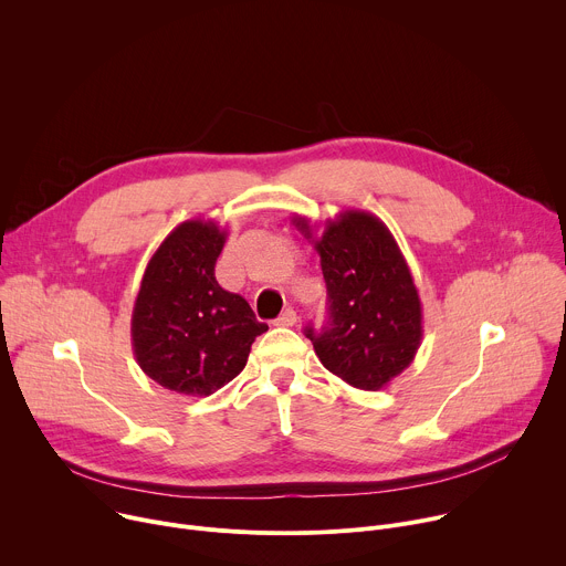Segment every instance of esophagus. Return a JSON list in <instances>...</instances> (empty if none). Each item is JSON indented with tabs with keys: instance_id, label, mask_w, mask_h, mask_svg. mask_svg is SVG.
<instances>
[{
	"instance_id": "34e87169",
	"label": "esophagus",
	"mask_w": 566,
	"mask_h": 566,
	"mask_svg": "<svg viewBox=\"0 0 566 566\" xmlns=\"http://www.w3.org/2000/svg\"><path fill=\"white\" fill-rule=\"evenodd\" d=\"M297 322V313L293 311V308H286L277 319H275V325L277 327H293Z\"/></svg>"
}]
</instances>
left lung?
<instances>
[{
    "label": "left lung",
    "mask_w": 566,
    "mask_h": 566,
    "mask_svg": "<svg viewBox=\"0 0 566 566\" xmlns=\"http://www.w3.org/2000/svg\"><path fill=\"white\" fill-rule=\"evenodd\" d=\"M293 223L319 255L329 295V327H306L315 356L365 391L406 371L423 340V308L410 266L389 228L365 210H345L315 239L306 217Z\"/></svg>",
    "instance_id": "1"
}]
</instances>
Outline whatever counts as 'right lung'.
<instances>
[{"instance_id":"1","label":"right lung","mask_w":566,"mask_h":566,"mask_svg":"<svg viewBox=\"0 0 566 566\" xmlns=\"http://www.w3.org/2000/svg\"><path fill=\"white\" fill-rule=\"evenodd\" d=\"M226 234L210 219L179 223L147 262L134 302L138 367L184 396H210L230 382L269 329L244 297L223 291L214 277Z\"/></svg>"}]
</instances>
